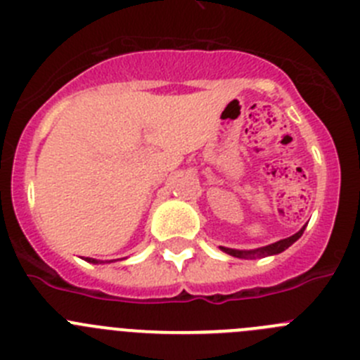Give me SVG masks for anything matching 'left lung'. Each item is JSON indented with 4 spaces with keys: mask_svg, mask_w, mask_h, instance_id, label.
Masks as SVG:
<instances>
[{
    "mask_svg": "<svg viewBox=\"0 0 360 360\" xmlns=\"http://www.w3.org/2000/svg\"><path fill=\"white\" fill-rule=\"evenodd\" d=\"M304 229H305V227H302V229L298 231L297 234H293V236L286 238V240L277 241V243L268 245V247L256 248V250H234V248H224V247H220V248H221V250H224V252H227V254H231V256L241 257V259H256V257L274 256V254H281V252L286 250L288 247H291V245H293L295 241H297L298 238H300L302 234H304Z\"/></svg>",
    "mask_w": 360,
    "mask_h": 360,
    "instance_id": "left-lung-1",
    "label": "left lung"
}]
</instances>
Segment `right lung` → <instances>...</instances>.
<instances>
[{
	"instance_id": "add662e5",
	"label": "right lung",
	"mask_w": 360,
	"mask_h": 360,
	"mask_svg": "<svg viewBox=\"0 0 360 360\" xmlns=\"http://www.w3.org/2000/svg\"><path fill=\"white\" fill-rule=\"evenodd\" d=\"M86 261H89V263H101V261H96V259H90V257H86Z\"/></svg>"
}]
</instances>
